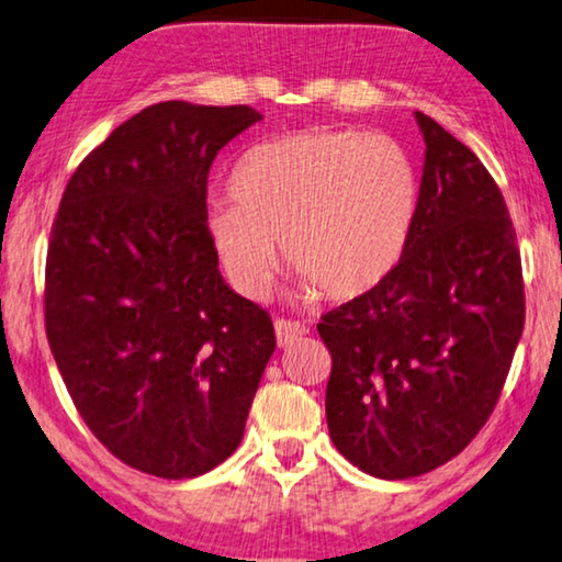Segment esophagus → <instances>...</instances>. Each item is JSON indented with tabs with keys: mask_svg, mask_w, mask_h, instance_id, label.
Segmentation results:
<instances>
[{
	"mask_svg": "<svg viewBox=\"0 0 562 562\" xmlns=\"http://www.w3.org/2000/svg\"><path fill=\"white\" fill-rule=\"evenodd\" d=\"M273 328H276V341H279L281 348L283 346H291L293 341H296V338L308 334V328L303 326V324H299V321H286V318L276 321Z\"/></svg>",
	"mask_w": 562,
	"mask_h": 562,
	"instance_id": "34e87169",
	"label": "esophagus"
}]
</instances>
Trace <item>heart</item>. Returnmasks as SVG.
<instances>
[{
  "mask_svg": "<svg viewBox=\"0 0 562 562\" xmlns=\"http://www.w3.org/2000/svg\"><path fill=\"white\" fill-rule=\"evenodd\" d=\"M234 204L209 209L211 246L246 299L271 293L283 241L296 293L348 301L389 279L418 209V173L385 134L306 132L254 146L228 177Z\"/></svg>",
  "mask_w": 562,
  "mask_h": 562,
  "instance_id": "obj_1",
  "label": "heart"
}]
</instances>
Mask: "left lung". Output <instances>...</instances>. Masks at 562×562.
Wrapping results in <instances>:
<instances>
[{"mask_svg": "<svg viewBox=\"0 0 562 562\" xmlns=\"http://www.w3.org/2000/svg\"><path fill=\"white\" fill-rule=\"evenodd\" d=\"M426 142L416 221L381 286L321 318L328 434L383 481L448 463L485 426L526 324L520 251L498 183L416 112Z\"/></svg>", "mask_w": 562, "mask_h": 562, "instance_id": "obj_1", "label": "left lung"}]
</instances>
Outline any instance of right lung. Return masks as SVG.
Wrapping results in <instances>:
<instances>
[{"mask_svg": "<svg viewBox=\"0 0 562 562\" xmlns=\"http://www.w3.org/2000/svg\"><path fill=\"white\" fill-rule=\"evenodd\" d=\"M261 119L146 106L79 164L54 218V361L91 434L156 477H196L234 453L276 348L271 316L221 276L206 226L211 164Z\"/></svg>", "mask_w": 562, "mask_h": 562, "instance_id": "1", "label": "right lung"}]
</instances>
